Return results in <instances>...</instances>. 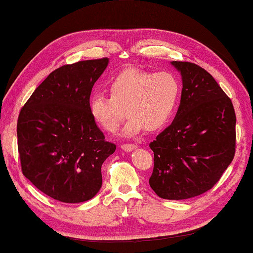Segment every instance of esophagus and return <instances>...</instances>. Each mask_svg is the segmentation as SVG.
I'll list each match as a JSON object with an SVG mask.
<instances>
[{
  "label": "esophagus",
  "instance_id": "obj_1",
  "mask_svg": "<svg viewBox=\"0 0 253 253\" xmlns=\"http://www.w3.org/2000/svg\"><path fill=\"white\" fill-rule=\"evenodd\" d=\"M137 145L135 143H123L122 145V149L125 150V151H131L133 149H136Z\"/></svg>",
  "mask_w": 253,
  "mask_h": 253
}]
</instances>
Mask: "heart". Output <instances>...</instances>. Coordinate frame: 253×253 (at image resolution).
<instances>
[{"instance_id": "heart-1", "label": "heart", "mask_w": 253, "mask_h": 253, "mask_svg": "<svg viewBox=\"0 0 253 253\" xmlns=\"http://www.w3.org/2000/svg\"><path fill=\"white\" fill-rule=\"evenodd\" d=\"M180 83L172 73L151 72L129 68L118 73L108 84L110 96L97 94L88 105L94 123L103 130L114 132L125 116L126 136L165 127L173 116L179 102Z\"/></svg>"}]
</instances>
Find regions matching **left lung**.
Masks as SVG:
<instances>
[{
  "label": "left lung",
  "mask_w": 253,
  "mask_h": 253,
  "mask_svg": "<svg viewBox=\"0 0 253 253\" xmlns=\"http://www.w3.org/2000/svg\"><path fill=\"white\" fill-rule=\"evenodd\" d=\"M181 72L180 106L170 126L149 143L151 189L165 200H186L220 180L236 152V113L211 74L195 63L172 61Z\"/></svg>",
  "instance_id": "8db88e82"
}]
</instances>
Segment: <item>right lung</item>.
I'll return each mask as SVG.
<instances>
[{"mask_svg": "<svg viewBox=\"0 0 253 253\" xmlns=\"http://www.w3.org/2000/svg\"><path fill=\"white\" fill-rule=\"evenodd\" d=\"M107 63V58H101L56 69L19 112L23 174L57 201L81 203L95 196L102 186L103 162L116 150L88 111L92 87Z\"/></svg>", "mask_w": 253, "mask_h": 253, "instance_id": "obj_1", "label": "right lung"}]
</instances>
